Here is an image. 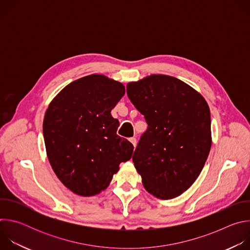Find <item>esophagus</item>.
Returning <instances> with one entry per match:
<instances>
[{
	"mask_svg": "<svg viewBox=\"0 0 250 250\" xmlns=\"http://www.w3.org/2000/svg\"><path fill=\"white\" fill-rule=\"evenodd\" d=\"M129 141L132 144V146L135 147L136 146V138L135 137H130L129 138Z\"/></svg>",
	"mask_w": 250,
	"mask_h": 250,
	"instance_id": "1",
	"label": "esophagus"
}]
</instances>
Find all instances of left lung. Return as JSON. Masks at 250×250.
<instances>
[{"label":"left lung","mask_w":250,"mask_h":250,"mask_svg":"<svg viewBox=\"0 0 250 250\" xmlns=\"http://www.w3.org/2000/svg\"><path fill=\"white\" fill-rule=\"evenodd\" d=\"M126 93L148 125L132 155L142 184L156 198H176L196 181L208 156V105L191 86L167 75L130 82Z\"/></svg>","instance_id":"8db88e82"}]
</instances>
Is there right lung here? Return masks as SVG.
<instances>
[{
    "instance_id": "add662e5",
    "label": "right lung",
    "mask_w": 250,
    "mask_h": 250,
    "mask_svg": "<svg viewBox=\"0 0 250 250\" xmlns=\"http://www.w3.org/2000/svg\"><path fill=\"white\" fill-rule=\"evenodd\" d=\"M125 86L101 74L67 85L51 101L43 120L49 163L65 187L90 197L109 186L119 165L131 158L133 146L117 134L111 111Z\"/></svg>"
}]
</instances>
